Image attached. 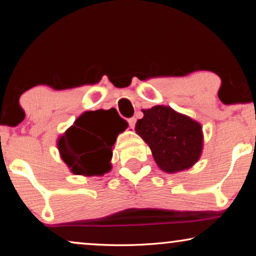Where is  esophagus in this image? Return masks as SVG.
Instances as JSON below:
<instances>
[{"mask_svg": "<svg viewBox=\"0 0 256 256\" xmlns=\"http://www.w3.org/2000/svg\"><path fill=\"white\" fill-rule=\"evenodd\" d=\"M135 124H136V118H130L128 120V124L130 126V128H132V129L135 128Z\"/></svg>", "mask_w": 256, "mask_h": 256, "instance_id": "obj_1", "label": "esophagus"}]
</instances>
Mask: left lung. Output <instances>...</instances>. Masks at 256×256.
Masks as SVG:
<instances>
[{
    "mask_svg": "<svg viewBox=\"0 0 256 256\" xmlns=\"http://www.w3.org/2000/svg\"><path fill=\"white\" fill-rule=\"evenodd\" d=\"M142 112L143 118L136 122V134L148 144L160 170L176 174L198 162L204 146L199 122L163 104Z\"/></svg>",
    "mask_w": 256,
    "mask_h": 256,
    "instance_id": "1",
    "label": "left lung"
}]
</instances>
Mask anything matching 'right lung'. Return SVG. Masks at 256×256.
Masks as SVG:
<instances>
[{"label": "right lung", "instance_id": "right-lung-1", "mask_svg": "<svg viewBox=\"0 0 256 256\" xmlns=\"http://www.w3.org/2000/svg\"><path fill=\"white\" fill-rule=\"evenodd\" d=\"M116 114L114 108L85 112L59 136V155L72 174L90 177L110 172L114 143L127 127Z\"/></svg>", "mask_w": 256, "mask_h": 256}]
</instances>
